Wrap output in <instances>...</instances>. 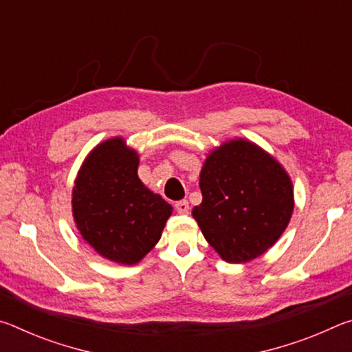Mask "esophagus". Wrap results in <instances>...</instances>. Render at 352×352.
I'll list each match as a JSON object with an SVG mask.
<instances>
[{
    "instance_id": "esophagus-1",
    "label": "esophagus",
    "mask_w": 352,
    "mask_h": 352,
    "mask_svg": "<svg viewBox=\"0 0 352 352\" xmlns=\"http://www.w3.org/2000/svg\"><path fill=\"white\" fill-rule=\"evenodd\" d=\"M175 210L180 214H189V204L188 200H180L175 204Z\"/></svg>"
}]
</instances>
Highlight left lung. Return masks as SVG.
<instances>
[{
    "label": "left lung",
    "mask_w": 352,
    "mask_h": 352,
    "mask_svg": "<svg viewBox=\"0 0 352 352\" xmlns=\"http://www.w3.org/2000/svg\"><path fill=\"white\" fill-rule=\"evenodd\" d=\"M204 200L192 210L208 243L226 262L241 264L267 252L294 212V189L275 158L253 142L234 140L206 158Z\"/></svg>",
    "instance_id": "1"
}]
</instances>
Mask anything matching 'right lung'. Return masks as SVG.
<instances>
[{"mask_svg": "<svg viewBox=\"0 0 352 352\" xmlns=\"http://www.w3.org/2000/svg\"><path fill=\"white\" fill-rule=\"evenodd\" d=\"M138 155L121 138L88 155L73 189L80 234L104 258L132 265L162 237L172 206L138 178Z\"/></svg>", "mask_w": 352, "mask_h": 352, "instance_id": "right-lung-1", "label": "right lung"}]
</instances>
